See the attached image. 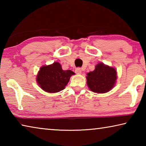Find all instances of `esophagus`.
<instances>
[{
    "instance_id": "34e87169",
    "label": "esophagus",
    "mask_w": 146,
    "mask_h": 146,
    "mask_svg": "<svg viewBox=\"0 0 146 146\" xmlns=\"http://www.w3.org/2000/svg\"><path fill=\"white\" fill-rule=\"evenodd\" d=\"M82 72V70H81L80 68H77L75 69V73H77V74H80Z\"/></svg>"
}]
</instances>
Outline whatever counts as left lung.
Listing matches in <instances>:
<instances>
[{"mask_svg":"<svg viewBox=\"0 0 146 146\" xmlns=\"http://www.w3.org/2000/svg\"><path fill=\"white\" fill-rule=\"evenodd\" d=\"M87 84L90 90L97 93H104L114 87L117 80V71L115 68L100 62L95 70L87 74Z\"/></svg>","mask_w":146,"mask_h":146,"instance_id":"8db88e82","label":"left lung"}]
</instances>
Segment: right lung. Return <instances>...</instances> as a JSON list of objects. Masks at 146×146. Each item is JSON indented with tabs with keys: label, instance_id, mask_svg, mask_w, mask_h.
I'll return each mask as SVG.
<instances>
[{
	"label": "right lung",
	"instance_id": "add662e5",
	"mask_svg": "<svg viewBox=\"0 0 146 146\" xmlns=\"http://www.w3.org/2000/svg\"><path fill=\"white\" fill-rule=\"evenodd\" d=\"M74 74L71 70H63L60 64L55 62L40 68L36 76V82L46 92L57 93L65 88L71 76Z\"/></svg>",
	"mask_w": 146,
	"mask_h": 146
}]
</instances>
